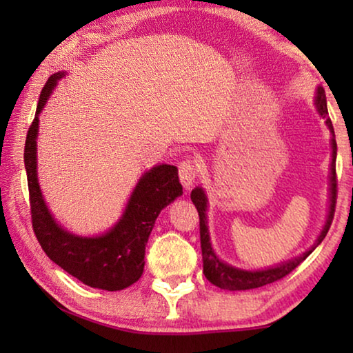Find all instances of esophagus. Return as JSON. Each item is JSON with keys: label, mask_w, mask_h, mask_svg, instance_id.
Segmentation results:
<instances>
[{"label": "esophagus", "mask_w": 353, "mask_h": 353, "mask_svg": "<svg viewBox=\"0 0 353 353\" xmlns=\"http://www.w3.org/2000/svg\"><path fill=\"white\" fill-rule=\"evenodd\" d=\"M198 174V163H196L193 159H185L179 163V177H181V182L185 188H190L191 185H193Z\"/></svg>", "instance_id": "obj_1"}]
</instances>
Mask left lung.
<instances>
[{
  "instance_id": "8db88e82",
  "label": "left lung",
  "mask_w": 353,
  "mask_h": 353,
  "mask_svg": "<svg viewBox=\"0 0 353 353\" xmlns=\"http://www.w3.org/2000/svg\"><path fill=\"white\" fill-rule=\"evenodd\" d=\"M316 105H318V110L325 118V123L330 132L333 134L332 139V176H330V210H328V218L327 223L322 229L318 241L313 244L312 249H308L305 254H302L297 259L286 261L283 265L277 268H270V270L265 271H243L236 270V268H232L225 265L218 256L214 255L212 244H210V236H208V227H207V198L204 194L202 188H194L191 191V201L198 208L199 213V232H201V249H202V261H204V274L208 282L216 285L218 288L229 290V291H240V290H252V288H260V286L270 285L272 282H277V280L283 279L292 272L296 268L301 265V263L307 259V256L313 252V250L319 246L321 241L324 240L328 229H330L332 221L334 216V208H336V196H338V179H336V141H334V130L332 119L328 118V110H327V99H325V92L324 88H318V97H316Z\"/></svg>"
}]
</instances>
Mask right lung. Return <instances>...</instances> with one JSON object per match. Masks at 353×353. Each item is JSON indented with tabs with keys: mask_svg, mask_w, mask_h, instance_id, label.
Listing matches in <instances>:
<instances>
[{
	"mask_svg": "<svg viewBox=\"0 0 353 353\" xmlns=\"http://www.w3.org/2000/svg\"><path fill=\"white\" fill-rule=\"evenodd\" d=\"M62 76L63 73H56L46 81L40 93L35 118L26 135L25 168L32 229L45 254L63 271L92 288L119 291L141 277L146 243L155 219L163 207L182 194V185L179 182L176 166H154L137 183L123 218L105 235L82 238L59 227L48 212L40 193L35 139L39 130V113L50 98L57 79Z\"/></svg>",
	"mask_w": 353,
	"mask_h": 353,
	"instance_id": "add662e5",
	"label": "right lung"
}]
</instances>
